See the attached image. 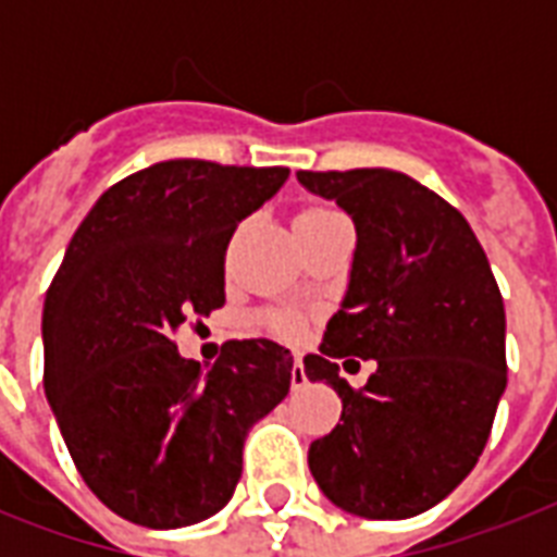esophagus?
Masks as SVG:
<instances>
[{
  "mask_svg": "<svg viewBox=\"0 0 557 557\" xmlns=\"http://www.w3.org/2000/svg\"><path fill=\"white\" fill-rule=\"evenodd\" d=\"M306 384H309V379H306L304 361H300V358H295V364H292V389H304Z\"/></svg>",
  "mask_w": 557,
  "mask_h": 557,
  "instance_id": "1",
  "label": "esophagus"
}]
</instances>
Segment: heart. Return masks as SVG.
Segmentation results:
<instances>
[{
    "label": "heart",
    "mask_w": 557,
    "mask_h": 557,
    "mask_svg": "<svg viewBox=\"0 0 557 557\" xmlns=\"http://www.w3.org/2000/svg\"><path fill=\"white\" fill-rule=\"evenodd\" d=\"M312 210H323V208H312ZM269 330L274 335H283V338H297L300 332H304V318L297 312H277L269 318Z\"/></svg>",
    "instance_id": "b5f03b06"
}]
</instances>
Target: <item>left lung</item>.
Returning <instances> with one entry per match:
<instances>
[{
  "mask_svg": "<svg viewBox=\"0 0 557 557\" xmlns=\"http://www.w3.org/2000/svg\"><path fill=\"white\" fill-rule=\"evenodd\" d=\"M300 185L356 222L344 304L304 358L341 396V424L312 442L323 494L370 520L422 515L483 454L506 389V309L483 245L454 205L384 168L300 170ZM375 357L364 388L337 358Z\"/></svg>",
  "mask_w": 557,
  "mask_h": 557,
  "instance_id": "8db88e82",
  "label": "left lung"
}]
</instances>
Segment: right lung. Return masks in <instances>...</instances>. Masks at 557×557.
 Returning a JSON list of instances; mask_svg holds the SVG:
<instances>
[{"mask_svg": "<svg viewBox=\"0 0 557 557\" xmlns=\"http://www.w3.org/2000/svg\"><path fill=\"white\" fill-rule=\"evenodd\" d=\"M286 178L201 159L138 170L95 201L48 286V405L83 483L138 527L216 515L248 428L292 387L295 361L269 338L227 341L208 372L173 341L225 304L227 243Z\"/></svg>", "mask_w": 557, "mask_h": 557, "instance_id": "obj_1", "label": "right lung"}]
</instances>
